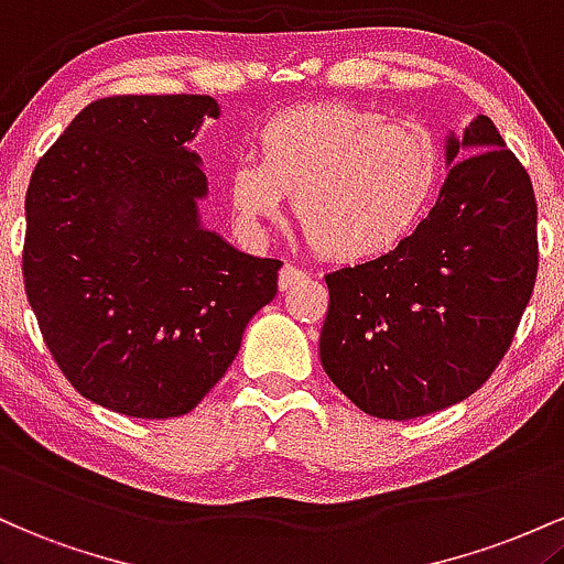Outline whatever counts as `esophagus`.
<instances>
[{"label": "esophagus", "mask_w": 564, "mask_h": 564, "mask_svg": "<svg viewBox=\"0 0 564 564\" xmlns=\"http://www.w3.org/2000/svg\"><path fill=\"white\" fill-rule=\"evenodd\" d=\"M303 280H306V271L295 269V265H290V263L282 265V271H280V290H282V293H284V290L295 288V284L303 282Z\"/></svg>", "instance_id": "esophagus-1"}]
</instances>
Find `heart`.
Returning <instances> with one entry per match:
<instances>
[{
  "label": "heart",
  "mask_w": 564,
  "mask_h": 564,
  "mask_svg": "<svg viewBox=\"0 0 564 564\" xmlns=\"http://www.w3.org/2000/svg\"><path fill=\"white\" fill-rule=\"evenodd\" d=\"M442 178L434 132L413 119L344 104L276 113L258 132V160L239 156L226 173L237 224L261 234L295 197L308 242L325 258L370 261L419 226Z\"/></svg>",
  "instance_id": "b5f03b06"
}]
</instances>
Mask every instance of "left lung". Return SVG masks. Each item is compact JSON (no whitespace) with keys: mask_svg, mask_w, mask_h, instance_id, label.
I'll list each match as a JSON object with an SVG mask.
<instances>
[{"mask_svg":"<svg viewBox=\"0 0 564 564\" xmlns=\"http://www.w3.org/2000/svg\"><path fill=\"white\" fill-rule=\"evenodd\" d=\"M440 199L381 258L325 276L330 381L372 419L410 421L466 400L514 340L538 274L528 170L479 113L447 135Z\"/></svg>","mask_w":564,"mask_h":564,"instance_id":"left-lung-1","label":"left lung"}]
</instances>
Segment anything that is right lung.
<instances>
[{
    "label": "right lung",
    "instance_id": "obj_1",
    "mask_svg": "<svg viewBox=\"0 0 564 564\" xmlns=\"http://www.w3.org/2000/svg\"><path fill=\"white\" fill-rule=\"evenodd\" d=\"M210 95H111L36 162L23 282L44 344L82 397L130 419H178L237 357L282 261L202 229Z\"/></svg>",
    "mask_w": 564,
    "mask_h": 564
}]
</instances>
